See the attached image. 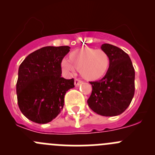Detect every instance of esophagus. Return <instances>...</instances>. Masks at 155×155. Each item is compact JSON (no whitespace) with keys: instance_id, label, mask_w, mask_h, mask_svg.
Wrapping results in <instances>:
<instances>
[{"instance_id":"obj_1","label":"esophagus","mask_w":155,"mask_h":155,"mask_svg":"<svg viewBox=\"0 0 155 155\" xmlns=\"http://www.w3.org/2000/svg\"><path fill=\"white\" fill-rule=\"evenodd\" d=\"M81 83H82V81L81 80V79H76L74 81V84H75V86L76 87H78L79 85H80Z\"/></svg>"}]
</instances>
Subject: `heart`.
Listing matches in <instances>:
<instances>
[{
  "label": "heart",
  "instance_id": "1",
  "mask_svg": "<svg viewBox=\"0 0 155 155\" xmlns=\"http://www.w3.org/2000/svg\"><path fill=\"white\" fill-rule=\"evenodd\" d=\"M74 67L79 70L81 76L87 80H97L104 76L109 67V58L101 49L84 48L72 51L70 60L64 59L61 68L65 72L73 73Z\"/></svg>",
  "mask_w": 155,
  "mask_h": 155
}]
</instances>
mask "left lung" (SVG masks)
Segmentation results:
<instances>
[{
    "instance_id": "obj_1",
    "label": "left lung",
    "mask_w": 155,
    "mask_h": 155,
    "mask_svg": "<svg viewBox=\"0 0 155 155\" xmlns=\"http://www.w3.org/2000/svg\"><path fill=\"white\" fill-rule=\"evenodd\" d=\"M101 49L109 58L103 79L90 82L92 92L87 101L91 109L103 116H115L129 107L135 91V71L129 55L117 46L104 43Z\"/></svg>"
}]
</instances>
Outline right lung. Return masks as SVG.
<instances>
[{"label":"right lung","instance_id":"right-lung-1","mask_svg":"<svg viewBox=\"0 0 155 155\" xmlns=\"http://www.w3.org/2000/svg\"><path fill=\"white\" fill-rule=\"evenodd\" d=\"M70 47L46 46L25 58L18 68L16 93L23 115L37 124H46L64 107V95L74 79L61 77V64Z\"/></svg>","mask_w":155,"mask_h":155}]
</instances>
